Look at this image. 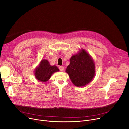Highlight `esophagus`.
Listing matches in <instances>:
<instances>
[{
	"mask_svg": "<svg viewBox=\"0 0 129 129\" xmlns=\"http://www.w3.org/2000/svg\"><path fill=\"white\" fill-rule=\"evenodd\" d=\"M59 68L60 70L61 71H63L64 70V67L63 66H59Z\"/></svg>",
	"mask_w": 129,
	"mask_h": 129,
	"instance_id": "esophagus-1",
	"label": "esophagus"
}]
</instances>
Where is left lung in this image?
Masks as SVG:
<instances>
[{"label":"left lung","mask_w":129,"mask_h":129,"mask_svg":"<svg viewBox=\"0 0 129 129\" xmlns=\"http://www.w3.org/2000/svg\"><path fill=\"white\" fill-rule=\"evenodd\" d=\"M95 68L92 58L85 49H81L71 57L66 72L73 85L83 87L89 84L94 77Z\"/></svg>","instance_id":"obj_1"}]
</instances>
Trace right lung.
<instances>
[{
	"mask_svg": "<svg viewBox=\"0 0 129 129\" xmlns=\"http://www.w3.org/2000/svg\"><path fill=\"white\" fill-rule=\"evenodd\" d=\"M59 69L56 65H50L47 60L43 59L37 66L34 71L35 78L41 82H46L49 80L53 73L59 71Z\"/></svg>",
	"mask_w": 129,
	"mask_h": 129,
	"instance_id": "right-lung-1",
	"label": "right lung"
}]
</instances>
